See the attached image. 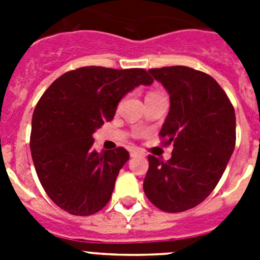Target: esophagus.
Here are the masks:
<instances>
[{"instance_id":"esophagus-1","label":"esophagus","mask_w":260,"mask_h":260,"mask_svg":"<svg viewBox=\"0 0 260 260\" xmlns=\"http://www.w3.org/2000/svg\"><path fill=\"white\" fill-rule=\"evenodd\" d=\"M130 156H132V157H138V156H139V157H144L146 153H144V151L139 150V148H132V150H130Z\"/></svg>"}]
</instances>
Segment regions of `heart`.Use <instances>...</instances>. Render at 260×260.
I'll return each instance as SVG.
<instances>
[{"label": "heart", "instance_id": "heart-1", "mask_svg": "<svg viewBox=\"0 0 260 260\" xmlns=\"http://www.w3.org/2000/svg\"><path fill=\"white\" fill-rule=\"evenodd\" d=\"M152 95H156V93H150V95H148V96H152Z\"/></svg>", "mask_w": 260, "mask_h": 260}]
</instances>
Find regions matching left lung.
I'll use <instances>...</instances> for the list:
<instances>
[{
    "instance_id": "obj_1",
    "label": "left lung",
    "mask_w": 260,
    "mask_h": 260,
    "mask_svg": "<svg viewBox=\"0 0 260 260\" xmlns=\"http://www.w3.org/2000/svg\"><path fill=\"white\" fill-rule=\"evenodd\" d=\"M169 93L171 108L160 130L172 157L148 156L144 194L165 212L198 206L221 178L236 146V114L228 96L206 73L187 66L151 69Z\"/></svg>"
}]
</instances>
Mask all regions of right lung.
<instances>
[{
	"mask_svg": "<svg viewBox=\"0 0 260 260\" xmlns=\"http://www.w3.org/2000/svg\"><path fill=\"white\" fill-rule=\"evenodd\" d=\"M152 83L143 69L86 66L61 75L41 96L29 146L39 180L59 208L88 216L107 206L130 156L122 147L96 152L93 133L113 119L126 93Z\"/></svg>",
	"mask_w": 260,
	"mask_h": 260,
	"instance_id": "1",
	"label": "right lung"
}]
</instances>
